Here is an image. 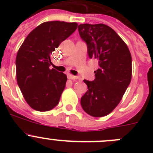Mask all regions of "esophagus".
Returning a JSON list of instances; mask_svg holds the SVG:
<instances>
[{"label":"esophagus","mask_w":153,"mask_h":153,"mask_svg":"<svg viewBox=\"0 0 153 153\" xmlns=\"http://www.w3.org/2000/svg\"><path fill=\"white\" fill-rule=\"evenodd\" d=\"M67 77H68V78H69V79H72V80L79 79V77H78V76H75V75H70V74H69V75H67Z\"/></svg>","instance_id":"esophagus-1"}]
</instances>
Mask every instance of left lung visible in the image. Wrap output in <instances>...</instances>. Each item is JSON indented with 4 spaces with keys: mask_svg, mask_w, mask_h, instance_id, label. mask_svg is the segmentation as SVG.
I'll use <instances>...</instances> for the list:
<instances>
[{
    "mask_svg": "<svg viewBox=\"0 0 153 153\" xmlns=\"http://www.w3.org/2000/svg\"><path fill=\"white\" fill-rule=\"evenodd\" d=\"M81 39L89 58H95L99 68L94 81L84 80L88 90L82 96L83 109L93 117L110 113L119 104L132 78V57L124 41L105 24H80Z\"/></svg>",
    "mask_w": 153,
    "mask_h": 153,
    "instance_id": "1",
    "label": "left lung"
}]
</instances>
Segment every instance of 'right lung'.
Listing matches in <instances>:
<instances>
[{
  "mask_svg": "<svg viewBox=\"0 0 153 153\" xmlns=\"http://www.w3.org/2000/svg\"><path fill=\"white\" fill-rule=\"evenodd\" d=\"M77 27L76 23L44 22L27 35L20 47L15 61L17 82L32 109L46 112L58 105L67 77L49 69L50 55Z\"/></svg>",
  "mask_w": 153,
  "mask_h": 153,
  "instance_id": "right-lung-1",
  "label": "right lung"
}]
</instances>
